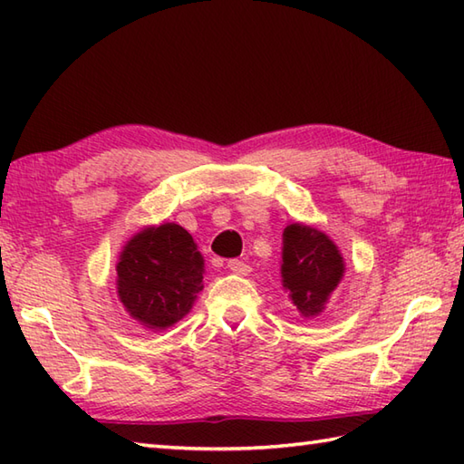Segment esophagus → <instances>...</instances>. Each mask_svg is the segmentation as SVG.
Returning <instances> with one entry per match:
<instances>
[{
  "instance_id": "obj_1",
  "label": "esophagus",
  "mask_w": 464,
  "mask_h": 464,
  "mask_svg": "<svg viewBox=\"0 0 464 464\" xmlns=\"http://www.w3.org/2000/svg\"><path fill=\"white\" fill-rule=\"evenodd\" d=\"M227 268L231 273H235V275H241V276H245V275H249L251 273V266L246 265L245 261H239V258H231V261H227Z\"/></svg>"
}]
</instances>
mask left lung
Masks as SVG:
<instances>
[{
    "label": "left lung",
    "instance_id": "obj_1",
    "mask_svg": "<svg viewBox=\"0 0 464 464\" xmlns=\"http://www.w3.org/2000/svg\"><path fill=\"white\" fill-rule=\"evenodd\" d=\"M281 275L296 310L304 318H314L342 281L343 258L326 233L290 223L283 231Z\"/></svg>",
    "mask_w": 464,
    "mask_h": 464
}]
</instances>
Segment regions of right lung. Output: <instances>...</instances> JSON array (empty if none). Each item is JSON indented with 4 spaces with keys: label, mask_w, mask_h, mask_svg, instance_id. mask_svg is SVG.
Segmentation results:
<instances>
[{
    "label": "right lung",
    "mask_w": 464,
    "mask_h": 464,
    "mask_svg": "<svg viewBox=\"0 0 464 464\" xmlns=\"http://www.w3.org/2000/svg\"><path fill=\"white\" fill-rule=\"evenodd\" d=\"M203 256L176 223L146 227L124 245L116 290L126 312L148 330L174 326L203 290Z\"/></svg>",
    "instance_id": "right-lung-1"
}]
</instances>
